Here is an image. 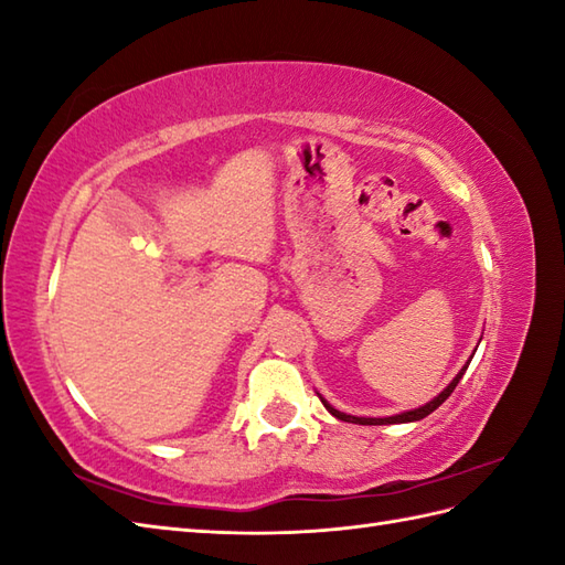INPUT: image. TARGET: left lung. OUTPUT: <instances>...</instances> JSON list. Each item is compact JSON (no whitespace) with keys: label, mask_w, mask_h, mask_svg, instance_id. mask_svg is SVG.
<instances>
[{"label":"left lung","mask_w":565,"mask_h":565,"mask_svg":"<svg viewBox=\"0 0 565 565\" xmlns=\"http://www.w3.org/2000/svg\"><path fill=\"white\" fill-rule=\"evenodd\" d=\"M473 354H476V350H473ZM473 354L468 356V362L461 366V371L459 374H456L451 381H449V386L444 388L439 395H435V398H431L429 403H425V405H419V407H415V411H405V413H401V415H391V417H356V415H347V413H340L338 407H332L326 398H322L320 395V401H322V405L328 407V413L332 415V417H338V419H342V423H354V425H401V423H417V419H423V417H427L429 413H435L437 407L449 398V395L454 393V388H456V383H459L461 379H463V374H466V369H468V364H471V359H473Z\"/></svg>","instance_id":"1"}]
</instances>
